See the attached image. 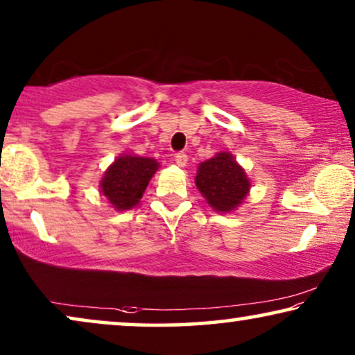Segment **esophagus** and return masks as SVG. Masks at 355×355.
<instances>
[{"label": "esophagus", "mask_w": 355, "mask_h": 355, "mask_svg": "<svg viewBox=\"0 0 355 355\" xmlns=\"http://www.w3.org/2000/svg\"><path fill=\"white\" fill-rule=\"evenodd\" d=\"M174 162H176L179 166H186V163H187V155L184 153V152H179V153H176V158H174Z\"/></svg>", "instance_id": "34e87169"}]
</instances>
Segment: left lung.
Wrapping results in <instances>:
<instances>
[{"label":"left lung","mask_w":355,"mask_h":355,"mask_svg":"<svg viewBox=\"0 0 355 355\" xmlns=\"http://www.w3.org/2000/svg\"><path fill=\"white\" fill-rule=\"evenodd\" d=\"M196 184L210 207L223 213L241 205L250 189L244 169L226 152L200 163Z\"/></svg>","instance_id":"obj_1"}]
</instances>
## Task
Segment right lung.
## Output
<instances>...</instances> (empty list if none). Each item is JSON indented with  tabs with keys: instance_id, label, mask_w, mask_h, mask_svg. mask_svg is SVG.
Wrapping results in <instances>:
<instances>
[{
	"instance_id": "right-lung-1",
	"label": "right lung",
	"mask_w": 355,
	"mask_h": 355,
	"mask_svg": "<svg viewBox=\"0 0 355 355\" xmlns=\"http://www.w3.org/2000/svg\"><path fill=\"white\" fill-rule=\"evenodd\" d=\"M158 163L152 158L124 155L116 159L101 179V192L116 210H129L142 198Z\"/></svg>"
}]
</instances>
